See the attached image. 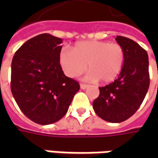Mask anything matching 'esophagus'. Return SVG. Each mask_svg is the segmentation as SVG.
I'll use <instances>...</instances> for the list:
<instances>
[{
    "label": "esophagus",
    "instance_id": "esophagus-1",
    "mask_svg": "<svg viewBox=\"0 0 158 158\" xmlns=\"http://www.w3.org/2000/svg\"><path fill=\"white\" fill-rule=\"evenodd\" d=\"M89 85H85V84H80V88L82 89H85L86 88H88Z\"/></svg>",
    "mask_w": 158,
    "mask_h": 158
}]
</instances>
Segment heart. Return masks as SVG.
I'll return each instance as SVG.
<instances>
[{
	"mask_svg": "<svg viewBox=\"0 0 158 158\" xmlns=\"http://www.w3.org/2000/svg\"><path fill=\"white\" fill-rule=\"evenodd\" d=\"M125 52L121 45L107 41L88 40L76 43L69 51L62 49L59 53V63L62 71L70 78H76L88 69L85 79L113 82L121 73Z\"/></svg>",
	"mask_w": 158,
	"mask_h": 158,
	"instance_id": "1",
	"label": "heart"
}]
</instances>
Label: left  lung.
Masks as SVG:
<instances>
[{
  "label": "left lung",
  "instance_id": "obj_1",
  "mask_svg": "<svg viewBox=\"0 0 158 158\" xmlns=\"http://www.w3.org/2000/svg\"><path fill=\"white\" fill-rule=\"evenodd\" d=\"M125 60L121 73L114 82L99 87L100 95L93 102L95 113L105 121L121 123L135 114L149 89V59L139 44L118 35Z\"/></svg>",
  "mask_w": 158,
  "mask_h": 158
}]
</instances>
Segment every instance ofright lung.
Wrapping results in <instances>:
<instances>
[{
    "mask_svg": "<svg viewBox=\"0 0 158 158\" xmlns=\"http://www.w3.org/2000/svg\"><path fill=\"white\" fill-rule=\"evenodd\" d=\"M62 43L61 38L41 34L27 40L12 61V96L23 113L42 125L62 118L80 88L60 66Z\"/></svg>",
    "mask_w": 158,
    "mask_h": 158,
    "instance_id": "obj_1",
    "label": "right lung"
}]
</instances>
